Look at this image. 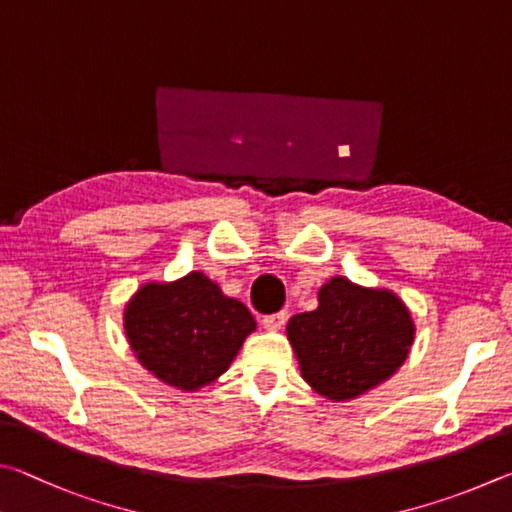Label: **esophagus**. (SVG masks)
<instances>
[{
    "instance_id": "34e87169",
    "label": "esophagus",
    "mask_w": 512,
    "mask_h": 512,
    "mask_svg": "<svg viewBox=\"0 0 512 512\" xmlns=\"http://www.w3.org/2000/svg\"><path fill=\"white\" fill-rule=\"evenodd\" d=\"M285 321H288V312H276V315L263 319V328L270 330V333H276V330H281L285 326Z\"/></svg>"
}]
</instances>
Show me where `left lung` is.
<instances>
[{
  "label": "left lung",
  "instance_id": "left-lung-1",
  "mask_svg": "<svg viewBox=\"0 0 512 512\" xmlns=\"http://www.w3.org/2000/svg\"><path fill=\"white\" fill-rule=\"evenodd\" d=\"M319 306L288 321V342L301 378L330 402H348L380 387L405 364L416 339L414 317L396 292L333 276Z\"/></svg>",
  "mask_w": 512,
  "mask_h": 512
}]
</instances>
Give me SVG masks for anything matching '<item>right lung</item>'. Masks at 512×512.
<instances>
[{
	"label": "right lung",
	"mask_w": 512,
	"mask_h": 512,
	"mask_svg": "<svg viewBox=\"0 0 512 512\" xmlns=\"http://www.w3.org/2000/svg\"><path fill=\"white\" fill-rule=\"evenodd\" d=\"M123 330L143 369L166 387L193 393L229 369L256 319L193 270L175 281L141 283L123 308Z\"/></svg>",
	"instance_id": "right-lung-1"
}]
</instances>
